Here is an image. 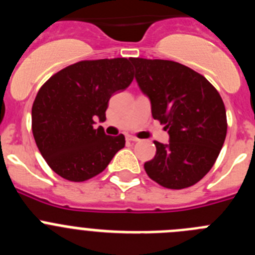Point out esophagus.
I'll use <instances>...</instances> for the list:
<instances>
[{"label":"esophagus","instance_id":"obj_1","mask_svg":"<svg viewBox=\"0 0 255 255\" xmlns=\"http://www.w3.org/2000/svg\"><path fill=\"white\" fill-rule=\"evenodd\" d=\"M126 140H129V141H138L139 139L138 138H135V136H132V135H128V136H126Z\"/></svg>","mask_w":255,"mask_h":255}]
</instances>
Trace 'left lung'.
<instances>
[{
    "label": "left lung",
    "mask_w": 255,
    "mask_h": 255,
    "mask_svg": "<svg viewBox=\"0 0 255 255\" xmlns=\"http://www.w3.org/2000/svg\"><path fill=\"white\" fill-rule=\"evenodd\" d=\"M152 116L164 124L170 141H154L148 176L168 189L197 184L215 164L227 132L226 110L216 88L190 67L168 60L130 58Z\"/></svg>",
    "instance_id": "obj_1"
}]
</instances>
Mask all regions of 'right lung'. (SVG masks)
Returning <instances> with one entry per match:
<instances>
[{
    "label": "right lung",
    "mask_w": 255,
    "mask_h": 255,
    "mask_svg": "<svg viewBox=\"0 0 255 255\" xmlns=\"http://www.w3.org/2000/svg\"><path fill=\"white\" fill-rule=\"evenodd\" d=\"M130 58L80 61L47 80L31 107V130L49 167L69 181L102 172L125 136H108L94 120H106L108 101L131 84Z\"/></svg>",
    "instance_id": "add662e5"
}]
</instances>
